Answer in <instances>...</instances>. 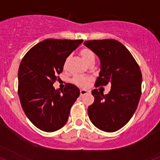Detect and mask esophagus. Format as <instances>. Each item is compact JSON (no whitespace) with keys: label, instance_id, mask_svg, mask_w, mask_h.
<instances>
[{"label":"esophagus","instance_id":"1","mask_svg":"<svg viewBox=\"0 0 160 160\" xmlns=\"http://www.w3.org/2000/svg\"><path fill=\"white\" fill-rule=\"evenodd\" d=\"M90 91H88V90H80V95L81 96H84V95H86V94L89 93Z\"/></svg>","mask_w":160,"mask_h":160}]
</instances>
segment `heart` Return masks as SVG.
<instances>
[{
    "label": "heart",
    "mask_w": 160,
    "mask_h": 160,
    "mask_svg": "<svg viewBox=\"0 0 160 160\" xmlns=\"http://www.w3.org/2000/svg\"><path fill=\"white\" fill-rule=\"evenodd\" d=\"M80 56H82V59L84 62H85L86 64L89 65L91 63H95V60H96V55L94 53L93 51L92 50H90L89 48H83L80 50L79 52ZM69 57L66 58V59L64 60V70H67L68 68V62H69ZM92 78L90 76H82V75H77V76H75L72 78V82L75 84H76L77 86L82 87V88H85L91 82Z\"/></svg>",
    "instance_id": "1"
}]
</instances>
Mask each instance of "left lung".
<instances>
[{
    "label": "left lung",
    "instance_id": "obj_1",
    "mask_svg": "<svg viewBox=\"0 0 160 160\" xmlns=\"http://www.w3.org/2000/svg\"><path fill=\"white\" fill-rule=\"evenodd\" d=\"M98 56L99 76L95 87L111 84L109 93L92 90L95 98L88 107L90 121L105 132H114L128 123L137 110L142 94V72L131 53L114 39L84 41Z\"/></svg>",
    "mask_w": 160,
    "mask_h": 160
}]
</instances>
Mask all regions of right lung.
<instances>
[{
    "instance_id": "right-lung-1",
    "label": "right lung",
    "mask_w": 160,
    "mask_h": 160,
    "mask_svg": "<svg viewBox=\"0 0 160 160\" xmlns=\"http://www.w3.org/2000/svg\"><path fill=\"white\" fill-rule=\"evenodd\" d=\"M83 40L49 38L26 53L18 70V93L23 111L31 122L45 132H54L68 122L79 89L67 84L64 91L53 84L63 71L64 62Z\"/></svg>"
}]
</instances>
